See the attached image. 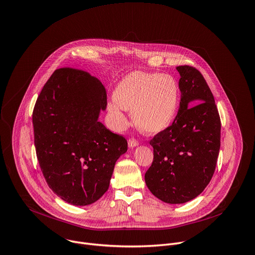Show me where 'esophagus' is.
Listing matches in <instances>:
<instances>
[{
  "mask_svg": "<svg viewBox=\"0 0 255 255\" xmlns=\"http://www.w3.org/2000/svg\"><path fill=\"white\" fill-rule=\"evenodd\" d=\"M138 144H139L138 140H136V139H134V138H130V139L128 140V145H129V147H130V148L136 147Z\"/></svg>",
  "mask_w": 255,
  "mask_h": 255,
  "instance_id": "1",
  "label": "esophagus"
}]
</instances>
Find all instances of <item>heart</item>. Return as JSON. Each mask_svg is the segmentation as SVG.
Instances as JSON below:
<instances>
[{
  "instance_id": "1",
  "label": "heart",
  "mask_w": 255,
  "mask_h": 255,
  "mask_svg": "<svg viewBox=\"0 0 255 255\" xmlns=\"http://www.w3.org/2000/svg\"><path fill=\"white\" fill-rule=\"evenodd\" d=\"M179 87L175 79L166 74L133 72L114 91L108 112L117 128L126 125L124 109L133 110L140 130L147 134L164 131L174 121L179 107Z\"/></svg>"
}]
</instances>
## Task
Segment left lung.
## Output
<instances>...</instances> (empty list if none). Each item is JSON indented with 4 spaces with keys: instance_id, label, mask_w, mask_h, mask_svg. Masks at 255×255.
<instances>
[{
    "instance_id": "1",
    "label": "left lung",
    "mask_w": 255,
    "mask_h": 255,
    "mask_svg": "<svg viewBox=\"0 0 255 255\" xmlns=\"http://www.w3.org/2000/svg\"><path fill=\"white\" fill-rule=\"evenodd\" d=\"M181 99L172 125L150 140L153 162L145 173L151 193L180 204L197 197L210 182L220 149L221 122L214 97L202 74L178 66Z\"/></svg>"
}]
</instances>
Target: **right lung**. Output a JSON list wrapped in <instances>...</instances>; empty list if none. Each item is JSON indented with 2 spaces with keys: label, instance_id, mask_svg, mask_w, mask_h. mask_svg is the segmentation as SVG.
<instances>
[{
  "label": "right lung",
  "instance_id": "1",
  "mask_svg": "<svg viewBox=\"0 0 255 255\" xmlns=\"http://www.w3.org/2000/svg\"><path fill=\"white\" fill-rule=\"evenodd\" d=\"M107 107L103 84L88 72L55 70L33 111L36 154L48 186L64 201L85 206L108 190L127 140L98 121Z\"/></svg>",
  "mask_w": 255,
  "mask_h": 255
}]
</instances>
